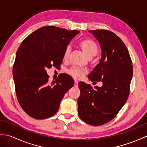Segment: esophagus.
<instances>
[{"instance_id":"1","label":"esophagus","mask_w":147,"mask_h":147,"mask_svg":"<svg viewBox=\"0 0 147 147\" xmlns=\"http://www.w3.org/2000/svg\"><path fill=\"white\" fill-rule=\"evenodd\" d=\"M78 82H77V81H74V86H75V87H78Z\"/></svg>"}]
</instances>
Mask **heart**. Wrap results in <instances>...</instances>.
Listing matches in <instances>:
<instances>
[{
  "label": "heart",
  "instance_id": "b5f03b06",
  "mask_svg": "<svg viewBox=\"0 0 147 147\" xmlns=\"http://www.w3.org/2000/svg\"><path fill=\"white\" fill-rule=\"evenodd\" d=\"M78 45L80 49L82 50L83 52L88 56V57L92 58L97 54L98 52V47L96 43L94 40L91 38H84L81 40ZM71 52V49L69 47H67L65 48L64 54L63 59L66 60L69 56ZM67 73L74 78L79 80L83 77V76L86 73V71L78 67H72L69 69Z\"/></svg>",
  "mask_w": 147,
  "mask_h": 147
}]
</instances>
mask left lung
Segmentation results:
<instances>
[{
  "label": "left lung",
  "instance_id": "obj_1",
  "mask_svg": "<svg viewBox=\"0 0 147 147\" xmlns=\"http://www.w3.org/2000/svg\"><path fill=\"white\" fill-rule=\"evenodd\" d=\"M97 39L102 50L98 64L88 76L91 82H102L101 87L79 83L78 115L92 126H100L114 119L125 104L129 93L133 65L124 42L109 30L89 31ZM95 83V82H94Z\"/></svg>",
  "mask_w": 147,
  "mask_h": 147
}]
</instances>
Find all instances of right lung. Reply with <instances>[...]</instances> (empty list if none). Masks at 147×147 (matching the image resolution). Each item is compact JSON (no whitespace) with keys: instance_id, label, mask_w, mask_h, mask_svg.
<instances>
[{"instance_id":"1","label":"right lung","mask_w":147,"mask_h":147,"mask_svg":"<svg viewBox=\"0 0 147 147\" xmlns=\"http://www.w3.org/2000/svg\"><path fill=\"white\" fill-rule=\"evenodd\" d=\"M80 31L43 26L24 39L18 49L12 74L18 100L26 113L36 119L54 115L65 93L74 86L66 74L49 83L47 69L61 65L65 48Z\"/></svg>"}]
</instances>
